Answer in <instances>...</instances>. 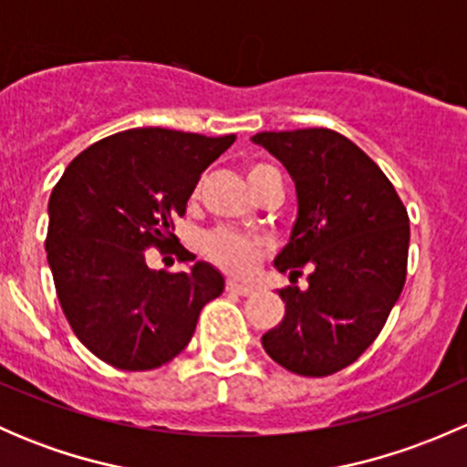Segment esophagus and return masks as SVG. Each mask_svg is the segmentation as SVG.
Segmentation results:
<instances>
[{
    "instance_id": "1",
    "label": "esophagus",
    "mask_w": 467,
    "mask_h": 467,
    "mask_svg": "<svg viewBox=\"0 0 467 467\" xmlns=\"http://www.w3.org/2000/svg\"><path fill=\"white\" fill-rule=\"evenodd\" d=\"M225 291H230V294H237V296H251L253 286L251 285H239L237 280H228V282H225Z\"/></svg>"
}]
</instances>
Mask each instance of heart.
<instances>
[{"label":"heart","instance_id":"1","mask_svg":"<svg viewBox=\"0 0 467 467\" xmlns=\"http://www.w3.org/2000/svg\"><path fill=\"white\" fill-rule=\"evenodd\" d=\"M273 171L266 164H255L248 171V181L253 182L264 173ZM203 251L216 266L223 271L233 273V275H248L255 271V266L264 257L268 255V244L264 239L248 237V234L234 233V230H212L203 237Z\"/></svg>","mask_w":467,"mask_h":467}]
</instances>
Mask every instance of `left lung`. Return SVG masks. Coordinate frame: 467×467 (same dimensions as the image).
Returning <instances> with one entry per match:
<instances>
[{
  "label": "left lung",
  "mask_w": 467,
  "mask_h": 467,
  "mask_svg": "<svg viewBox=\"0 0 467 467\" xmlns=\"http://www.w3.org/2000/svg\"><path fill=\"white\" fill-rule=\"evenodd\" d=\"M296 182L298 216L275 268L285 318L262 337L282 368L325 378L364 355L407 280L409 214L384 171L329 129L257 133ZM310 268L308 289L295 286Z\"/></svg>",
  "instance_id": "left-lung-1"
}]
</instances>
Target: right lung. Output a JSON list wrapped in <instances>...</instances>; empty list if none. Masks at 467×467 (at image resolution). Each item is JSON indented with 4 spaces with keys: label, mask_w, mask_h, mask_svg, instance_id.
<instances>
[{
    "label": "right lung",
    "mask_w": 467,
    "mask_h": 467,
    "mask_svg": "<svg viewBox=\"0 0 467 467\" xmlns=\"http://www.w3.org/2000/svg\"><path fill=\"white\" fill-rule=\"evenodd\" d=\"M233 142L234 135L121 130L88 146L56 182L47 262L65 318L106 364L150 370L171 361L201 309L223 291L210 264L150 271L144 251L178 242L173 216L185 214L201 173Z\"/></svg>",
    "instance_id": "add662e5"
}]
</instances>
